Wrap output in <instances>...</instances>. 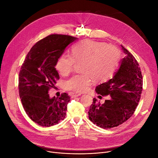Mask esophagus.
I'll use <instances>...</instances> for the list:
<instances>
[{"label":"esophagus","mask_w":158,"mask_h":158,"mask_svg":"<svg viewBox=\"0 0 158 158\" xmlns=\"http://www.w3.org/2000/svg\"><path fill=\"white\" fill-rule=\"evenodd\" d=\"M80 95H81V94H73V95H72V98H77V97H78V96H80Z\"/></svg>","instance_id":"1"}]
</instances>
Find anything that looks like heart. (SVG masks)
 Returning <instances> with one entry per match:
<instances>
[{"instance_id": "obj_1", "label": "heart", "mask_w": 158, "mask_h": 158, "mask_svg": "<svg viewBox=\"0 0 158 158\" xmlns=\"http://www.w3.org/2000/svg\"><path fill=\"white\" fill-rule=\"evenodd\" d=\"M120 52L117 48L106 43L91 40H84L74 45L72 56H60L56 62V68L62 75L69 74L75 62L83 61L81 71L66 81L68 90L75 92L86 91L93 79L104 81L112 77L118 65Z\"/></svg>"}]
</instances>
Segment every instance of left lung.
<instances>
[{
	"label": "left lung",
	"mask_w": 158,
	"mask_h": 158,
	"mask_svg": "<svg viewBox=\"0 0 158 158\" xmlns=\"http://www.w3.org/2000/svg\"><path fill=\"white\" fill-rule=\"evenodd\" d=\"M121 46L125 57L121 60L119 69L112 79L95 88L98 94L110 95V98L103 104L94 98L88 111L90 120L102 128L118 127L128 120L135 110L141 98L143 77L139 64L131 53Z\"/></svg>",
	"instance_id": "8db88e82"
}]
</instances>
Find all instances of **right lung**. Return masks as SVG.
<instances>
[{"instance_id": "1", "label": "right lung", "mask_w": 158, "mask_h": 158, "mask_svg": "<svg viewBox=\"0 0 158 158\" xmlns=\"http://www.w3.org/2000/svg\"><path fill=\"white\" fill-rule=\"evenodd\" d=\"M77 39L58 34L47 36L31 48L21 66L20 98L27 115L40 126L51 127L65 118L70 96L63 93L59 98H50L48 90L56 88L55 85L59 79L55 68L58 58Z\"/></svg>"}]
</instances>
